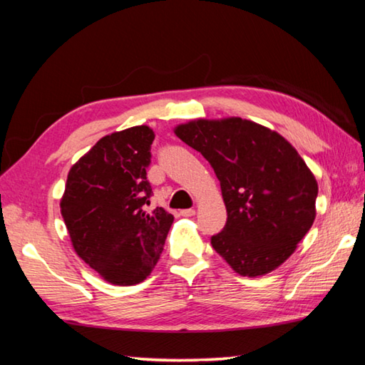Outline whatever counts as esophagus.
Instances as JSON below:
<instances>
[{"instance_id":"1","label":"esophagus","mask_w":365,"mask_h":365,"mask_svg":"<svg viewBox=\"0 0 365 365\" xmlns=\"http://www.w3.org/2000/svg\"><path fill=\"white\" fill-rule=\"evenodd\" d=\"M195 214H196L195 209H183V210H180V215L182 217H193Z\"/></svg>"}]
</instances>
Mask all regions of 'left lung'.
<instances>
[{
  "label": "left lung",
  "instance_id": "1",
  "mask_svg": "<svg viewBox=\"0 0 365 365\" xmlns=\"http://www.w3.org/2000/svg\"><path fill=\"white\" fill-rule=\"evenodd\" d=\"M175 135L220 180L227 225L212 247L237 274L257 277L287 260L316 217L317 182L286 138L249 119H196Z\"/></svg>",
  "mask_w": 365,
  "mask_h": 365
}]
</instances>
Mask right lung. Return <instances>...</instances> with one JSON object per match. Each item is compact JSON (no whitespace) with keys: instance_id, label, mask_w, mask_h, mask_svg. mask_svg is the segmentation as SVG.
Returning a JSON list of instances; mask_svg holds the SVG:
<instances>
[{"instance_id":"1","label":"right lung","mask_w":365,"mask_h":365,"mask_svg":"<svg viewBox=\"0 0 365 365\" xmlns=\"http://www.w3.org/2000/svg\"><path fill=\"white\" fill-rule=\"evenodd\" d=\"M155 132L148 125L105 135L71 165L61 212L79 258L105 281L134 286L160 260L174 215L147 212Z\"/></svg>"}]
</instances>
